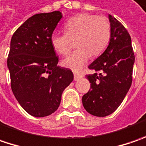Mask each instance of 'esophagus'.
Masks as SVG:
<instances>
[{"label": "esophagus", "instance_id": "34e87169", "mask_svg": "<svg viewBox=\"0 0 146 146\" xmlns=\"http://www.w3.org/2000/svg\"><path fill=\"white\" fill-rule=\"evenodd\" d=\"M82 78V75L79 74V73H74V80L77 81V80H79L80 78Z\"/></svg>", "mask_w": 146, "mask_h": 146}]
</instances>
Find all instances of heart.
<instances>
[{
	"mask_svg": "<svg viewBox=\"0 0 146 146\" xmlns=\"http://www.w3.org/2000/svg\"><path fill=\"white\" fill-rule=\"evenodd\" d=\"M111 37V24L105 16L79 14L64 23V33H53L50 41L58 54L65 55L75 41L77 50L62 61V65L80 71L92 57H97L107 47Z\"/></svg>",
	"mask_w": 146,
	"mask_h": 146,
	"instance_id": "heart-1",
	"label": "heart"
}]
</instances>
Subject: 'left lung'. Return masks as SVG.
Returning <instances> with one entry per match:
<instances>
[{
	"label": "left lung",
	"instance_id": "left-lung-1",
	"mask_svg": "<svg viewBox=\"0 0 146 146\" xmlns=\"http://www.w3.org/2000/svg\"><path fill=\"white\" fill-rule=\"evenodd\" d=\"M111 24L110 44L105 52L88 66L96 73L86 75L91 91L82 96V105L97 117L110 115L118 108L132 82L135 62L131 39L123 25L109 15Z\"/></svg>",
	"mask_w": 146,
	"mask_h": 146
}]
</instances>
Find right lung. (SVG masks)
I'll return each instance as SVG.
<instances>
[{
  "instance_id": "add662e5",
  "label": "right lung",
  "mask_w": 146,
  "mask_h": 146,
  "mask_svg": "<svg viewBox=\"0 0 146 146\" xmlns=\"http://www.w3.org/2000/svg\"><path fill=\"white\" fill-rule=\"evenodd\" d=\"M61 18L60 11L34 15L10 41L7 65L11 89L23 109L34 117L57 110L62 93L73 80L69 68L57 66L59 59L50 41Z\"/></svg>"
}]
</instances>
